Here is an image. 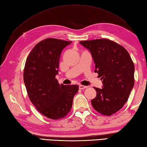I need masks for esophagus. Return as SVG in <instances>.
<instances>
[{
  "instance_id": "34e87169",
  "label": "esophagus",
  "mask_w": 147,
  "mask_h": 147,
  "mask_svg": "<svg viewBox=\"0 0 147 147\" xmlns=\"http://www.w3.org/2000/svg\"><path fill=\"white\" fill-rule=\"evenodd\" d=\"M88 87H87V86H84V85H79V88L80 89H84V88H87Z\"/></svg>"
}]
</instances>
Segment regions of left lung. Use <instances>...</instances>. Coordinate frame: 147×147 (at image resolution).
Segmentation results:
<instances>
[{
	"label": "left lung",
	"mask_w": 147,
	"mask_h": 147,
	"mask_svg": "<svg viewBox=\"0 0 147 147\" xmlns=\"http://www.w3.org/2000/svg\"><path fill=\"white\" fill-rule=\"evenodd\" d=\"M90 51L95 73L102 81V88L94 87L97 95L91 100L99 113L110 116L121 109L134 85V65L122 46L108 39L80 42Z\"/></svg>",
	"instance_id": "obj_1"
}]
</instances>
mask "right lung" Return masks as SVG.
I'll list each match as a JSON object with an SVG mask.
<instances>
[{"mask_svg":"<svg viewBox=\"0 0 147 147\" xmlns=\"http://www.w3.org/2000/svg\"><path fill=\"white\" fill-rule=\"evenodd\" d=\"M71 42L44 39L33 48L26 60L24 80L28 97L37 110L50 119L67 115L79 89L78 85H60L55 78L62 51Z\"/></svg>","mask_w":147,"mask_h":147,"instance_id":"add662e5","label":"right lung"}]
</instances>
